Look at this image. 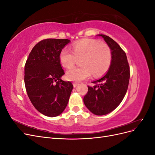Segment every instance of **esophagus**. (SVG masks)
<instances>
[{
    "label": "esophagus",
    "instance_id": "1",
    "mask_svg": "<svg viewBox=\"0 0 155 155\" xmlns=\"http://www.w3.org/2000/svg\"><path fill=\"white\" fill-rule=\"evenodd\" d=\"M78 85H79L78 83H73V86H74V88H75V87H76Z\"/></svg>",
    "mask_w": 155,
    "mask_h": 155
}]
</instances>
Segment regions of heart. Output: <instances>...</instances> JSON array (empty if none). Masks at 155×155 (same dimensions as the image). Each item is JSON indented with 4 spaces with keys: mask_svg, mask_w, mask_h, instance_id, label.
<instances>
[{
    "mask_svg": "<svg viewBox=\"0 0 155 155\" xmlns=\"http://www.w3.org/2000/svg\"><path fill=\"white\" fill-rule=\"evenodd\" d=\"M73 51L63 48L59 54V60L63 67H72L78 60H81L82 67L73 68L67 72L70 81H79L88 78L91 73L94 77L102 76L109 70L112 61V52L107 44L94 39H83L75 43Z\"/></svg>",
    "mask_w": 155,
    "mask_h": 155,
    "instance_id": "1",
    "label": "heart"
}]
</instances>
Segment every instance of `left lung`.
Segmentation results:
<instances>
[{
  "label": "left lung",
  "mask_w": 155,
  "mask_h": 155,
  "mask_svg": "<svg viewBox=\"0 0 155 155\" xmlns=\"http://www.w3.org/2000/svg\"><path fill=\"white\" fill-rule=\"evenodd\" d=\"M109 46L112 52L110 66L104 76L88 86L83 101L87 109L98 116L110 113L123 100L128 88L130 68L126 54L110 37L99 34Z\"/></svg>",
  "instance_id": "left-lung-1"
}]
</instances>
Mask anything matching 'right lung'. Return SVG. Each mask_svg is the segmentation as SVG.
<instances>
[{
    "label": "right lung",
    "instance_id": "1",
    "mask_svg": "<svg viewBox=\"0 0 155 155\" xmlns=\"http://www.w3.org/2000/svg\"><path fill=\"white\" fill-rule=\"evenodd\" d=\"M70 41L46 39L32 48L25 66L26 90L31 104L48 117L61 114L66 108L73 85L61 79L64 74L59 54Z\"/></svg>",
    "mask_w": 155,
    "mask_h": 155
}]
</instances>
